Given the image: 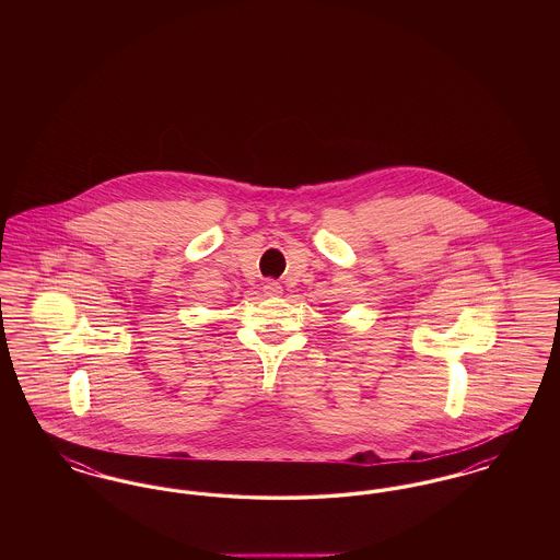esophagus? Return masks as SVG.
<instances>
[{"instance_id":"obj_1","label":"esophagus","mask_w":560,"mask_h":560,"mask_svg":"<svg viewBox=\"0 0 560 560\" xmlns=\"http://www.w3.org/2000/svg\"><path fill=\"white\" fill-rule=\"evenodd\" d=\"M262 290H265V295L272 298V295H279V293H281V285H279L277 281H267Z\"/></svg>"}]
</instances>
